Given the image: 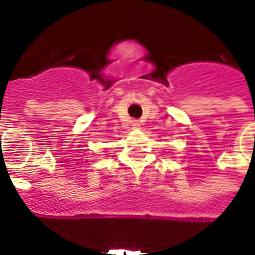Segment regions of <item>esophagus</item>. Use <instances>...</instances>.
<instances>
[{"label":"esophagus","instance_id":"esophagus-1","mask_svg":"<svg viewBox=\"0 0 255 255\" xmlns=\"http://www.w3.org/2000/svg\"><path fill=\"white\" fill-rule=\"evenodd\" d=\"M132 127L133 128H139V127H140V124H139L138 120H133V122H132Z\"/></svg>","mask_w":255,"mask_h":255}]
</instances>
